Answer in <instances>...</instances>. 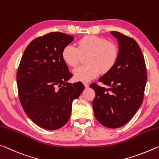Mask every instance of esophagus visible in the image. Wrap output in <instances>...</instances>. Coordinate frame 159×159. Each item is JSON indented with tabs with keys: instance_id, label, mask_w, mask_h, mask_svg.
Masks as SVG:
<instances>
[{
	"instance_id": "obj_1",
	"label": "esophagus",
	"mask_w": 159,
	"mask_h": 159,
	"mask_svg": "<svg viewBox=\"0 0 159 159\" xmlns=\"http://www.w3.org/2000/svg\"><path fill=\"white\" fill-rule=\"evenodd\" d=\"M83 84H84V87H85L86 88H88V87H89V84H88L87 82H84V83H83Z\"/></svg>"
}]
</instances>
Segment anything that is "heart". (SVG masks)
Here are the masks:
<instances>
[{"label":"heart","mask_w":159,"mask_h":159,"mask_svg":"<svg viewBox=\"0 0 159 159\" xmlns=\"http://www.w3.org/2000/svg\"><path fill=\"white\" fill-rule=\"evenodd\" d=\"M87 53V64L77 67L73 71L75 78L80 81H90L101 72L106 73L113 69L118 61L119 49L116 43L108 41L107 39L88 35L78 41L77 47L72 44L65 46L62 58L67 66L76 67L80 61L81 54Z\"/></svg>","instance_id":"heart-1"}]
</instances>
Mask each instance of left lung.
<instances>
[{"instance_id":"1","label":"left lung","mask_w":159,"mask_h":159,"mask_svg":"<svg viewBox=\"0 0 159 159\" xmlns=\"http://www.w3.org/2000/svg\"><path fill=\"white\" fill-rule=\"evenodd\" d=\"M118 39L119 56L113 69L100 77L108 88L93 83L96 96L93 109L98 123L118 128L130 120L141 106L147 83V68L141 48L133 39L120 32H111Z\"/></svg>"}]
</instances>
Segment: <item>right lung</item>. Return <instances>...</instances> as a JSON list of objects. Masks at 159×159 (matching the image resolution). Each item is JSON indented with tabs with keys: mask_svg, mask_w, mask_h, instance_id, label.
Here are the masks:
<instances>
[{
	"mask_svg": "<svg viewBox=\"0 0 159 159\" xmlns=\"http://www.w3.org/2000/svg\"><path fill=\"white\" fill-rule=\"evenodd\" d=\"M74 37L51 32L32 41L26 48L17 72L18 95L27 116L37 125L55 130L66 124L72 103L84 89L72 77L62 58L65 46Z\"/></svg>",
	"mask_w": 159,
	"mask_h": 159,
	"instance_id": "obj_1",
	"label": "right lung"
}]
</instances>
